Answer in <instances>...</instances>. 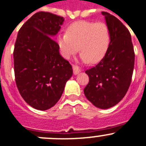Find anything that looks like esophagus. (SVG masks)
I'll return each instance as SVG.
<instances>
[{"mask_svg":"<svg viewBox=\"0 0 146 146\" xmlns=\"http://www.w3.org/2000/svg\"><path fill=\"white\" fill-rule=\"evenodd\" d=\"M73 73H74V75L78 74V73L81 71L80 69L77 66H75V65H73Z\"/></svg>","mask_w":146,"mask_h":146,"instance_id":"esophagus-1","label":"esophagus"}]
</instances>
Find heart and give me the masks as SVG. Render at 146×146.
Masks as SVG:
<instances>
[{"label":"heart","mask_w":146,"mask_h":146,"mask_svg":"<svg viewBox=\"0 0 146 146\" xmlns=\"http://www.w3.org/2000/svg\"><path fill=\"white\" fill-rule=\"evenodd\" d=\"M111 40V32L104 23L79 21L71 24L66 33L57 36V44L60 53L70 58L78 50L83 63H97L107 52Z\"/></svg>","instance_id":"obj_1"}]
</instances>
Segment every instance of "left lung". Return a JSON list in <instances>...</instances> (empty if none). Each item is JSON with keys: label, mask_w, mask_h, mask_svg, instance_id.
<instances>
[{"label": "left lung", "mask_w": 146, "mask_h": 146, "mask_svg": "<svg viewBox=\"0 0 146 146\" xmlns=\"http://www.w3.org/2000/svg\"><path fill=\"white\" fill-rule=\"evenodd\" d=\"M111 32V40L103 58L86 71L89 83L84 88L88 100L96 107L115 106L126 94L131 83L135 53L129 31L114 15L102 12Z\"/></svg>", "instance_id": "8db88e82"}]
</instances>
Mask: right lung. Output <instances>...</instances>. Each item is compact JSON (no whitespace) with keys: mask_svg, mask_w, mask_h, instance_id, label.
Instances as JSON below:
<instances>
[{"mask_svg":"<svg viewBox=\"0 0 146 146\" xmlns=\"http://www.w3.org/2000/svg\"><path fill=\"white\" fill-rule=\"evenodd\" d=\"M64 18L48 12L34 14L18 31L13 51L15 83L31 107L46 111L56 104L73 68L53 39Z\"/></svg>","mask_w":146,"mask_h":146,"instance_id":"1","label":"right lung"}]
</instances>
